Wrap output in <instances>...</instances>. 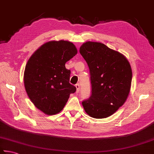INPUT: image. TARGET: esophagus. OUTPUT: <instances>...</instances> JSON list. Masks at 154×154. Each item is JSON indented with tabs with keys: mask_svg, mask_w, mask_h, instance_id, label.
<instances>
[{
	"mask_svg": "<svg viewBox=\"0 0 154 154\" xmlns=\"http://www.w3.org/2000/svg\"><path fill=\"white\" fill-rule=\"evenodd\" d=\"M75 87H76V89H77V90H76V93L77 94L78 92H79V90H80V86H79V83H77V84L75 85Z\"/></svg>",
	"mask_w": 154,
	"mask_h": 154,
	"instance_id": "esophagus-1",
	"label": "esophagus"
}]
</instances>
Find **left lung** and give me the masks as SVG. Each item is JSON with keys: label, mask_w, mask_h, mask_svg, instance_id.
I'll use <instances>...</instances> for the list:
<instances>
[{"label": "left lung", "mask_w": 154, "mask_h": 154, "mask_svg": "<svg viewBox=\"0 0 154 154\" xmlns=\"http://www.w3.org/2000/svg\"><path fill=\"white\" fill-rule=\"evenodd\" d=\"M80 54L90 72L91 94L82 102L85 112L94 119L110 116L124 104L129 94L132 70L121 53L100 42H86Z\"/></svg>", "instance_id": "8db88e82"}]
</instances>
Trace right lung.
Returning <instances> with one entry per match:
<instances>
[{
	"instance_id": "obj_1",
	"label": "right lung",
	"mask_w": 154,
	"mask_h": 154,
	"mask_svg": "<svg viewBox=\"0 0 154 154\" xmlns=\"http://www.w3.org/2000/svg\"><path fill=\"white\" fill-rule=\"evenodd\" d=\"M71 42L50 41L32 55L24 71L27 94L36 108L48 115L58 114L65 107L76 88L69 83L71 71L65 63L77 54Z\"/></svg>"
}]
</instances>
